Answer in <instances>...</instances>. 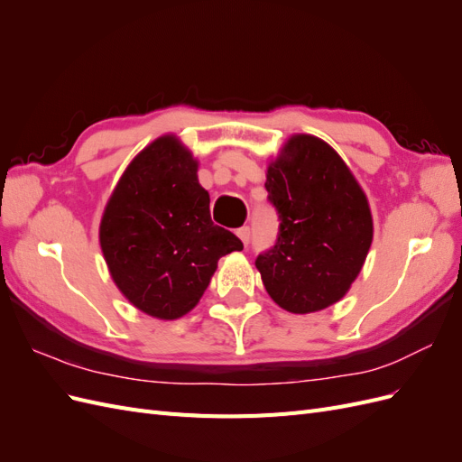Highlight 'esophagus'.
Returning <instances> with one entry per match:
<instances>
[{"label":"esophagus","mask_w":462,"mask_h":462,"mask_svg":"<svg viewBox=\"0 0 462 462\" xmlns=\"http://www.w3.org/2000/svg\"><path fill=\"white\" fill-rule=\"evenodd\" d=\"M236 235H239V239H241L245 245L250 243V227H248V226H243V227L236 229Z\"/></svg>","instance_id":"obj_1"}]
</instances>
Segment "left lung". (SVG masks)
Returning <instances> with one entry per match:
<instances>
[{
    "label": "left lung",
    "mask_w": 462,
    "mask_h": 462,
    "mask_svg": "<svg viewBox=\"0 0 462 462\" xmlns=\"http://www.w3.org/2000/svg\"><path fill=\"white\" fill-rule=\"evenodd\" d=\"M268 202L279 229L256 268L268 295L292 314L343 299L372 245L365 192L339 153L310 134L292 136L268 170Z\"/></svg>",
    "instance_id": "8db88e82"
}]
</instances>
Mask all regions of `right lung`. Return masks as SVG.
Masks as SVG:
<instances>
[{
	"instance_id": "right-lung-1",
	"label": "right lung",
	"mask_w": 462,
	"mask_h": 462,
	"mask_svg": "<svg viewBox=\"0 0 462 462\" xmlns=\"http://www.w3.org/2000/svg\"><path fill=\"white\" fill-rule=\"evenodd\" d=\"M197 162L173 136L143 150L111 194L100 245L116 285L136 309L175 319L192 310L217 260L243 250L209 217Z\"/></svg>"
}]
</instances>
